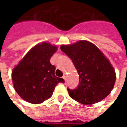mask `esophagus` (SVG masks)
I'll list each match as a JSON object with an SVG mask.
<instances>
[{"label": "esophagus", "mask_w": 127, "mask_h": 127, "mask_svg": "<svg viewBox=\"0 0 127 127\" xmlns=\"http://www.w3.org/2000/svg\"><path fill=\"white\" fill-rule=\"evenodd\" d=\"M63 78L64 80H65V81H66V78H67V75L65 74V73H64V74L63 75Z\"/></svg>", "instance_id": "34e87169"}]
</instances>
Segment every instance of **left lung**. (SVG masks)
Masks as SVG:
<instances>
[{"instance_id":"1","label":"left lung","mask_w":127,"mask_h":127,"mask_svg":"<svg viewBox=\"0 0 127 127\" xmlns=\"http://www.w3.org/2000/svg\"><path fill=\"white\" fill-rule=\"evenodd\" d=\"M61 49L71 59L80 77L77 88H67L72 98L80 103L91 105L101 101L111 93L116 73L98 47L90 42L80 41L62 45Z\"/></svg>"}]
</instances>
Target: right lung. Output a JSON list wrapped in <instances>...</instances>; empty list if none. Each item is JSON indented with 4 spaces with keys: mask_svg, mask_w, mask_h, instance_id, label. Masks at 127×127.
I'll return each instance as SVG.
<instances>
[{
    "mask_svg": "<svg viewBox=\"0 0 127 127\" xmlns=\"http://www.w3.org/2000/svg\"><path fill=\"white\" fill-rule=\"evenodd\" d=\"M57 47L47 43L35 45L29 51L12 71L14 88L24 100L41 103L52 96L56 86L64 82L55 75L56 67L50 58Z\"/></svg>",
    "mask_w": 127,
    "mask_h": 127,
    "instance_id": "right-lung-1",
    "label": "right lung"
}]
</instances>
